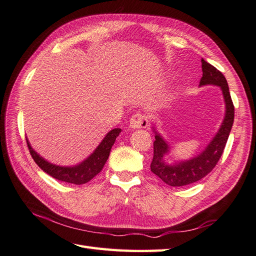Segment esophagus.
<instances>
[{"instance_id":"1","label":"esophagus","mask_w":256,"mask_h":256,"mask_svg":"<svg viewBox=\"0 0 256 256\" xmlns=\"http://www.w3.org/2000/svg\"><path fill=\"white\" fill-rule=\"evenodd\" d=\"M148 125V118L142 113H136L130 120V126L133 130L145 128Z\"/></svg>"}]
</instances>
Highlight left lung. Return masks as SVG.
I'll use <instances>...</instances> for the list:
<instances>
[{
    "label": "left lung",
    "mask_w": 256,
    "mask_h": 256,
    "mask_svg": "<svg viewBox=\"0 0 256 256\" xmlns=\"http://www.w3.org/2000/svg\"><path fill=\"white\" fill-rule=\"evenodd\" d=\"M201 64H202L201 66L202 67V78L200 79V86L208 84L220 86L226 104L224 118L219 131L199 155L187 160L175 162L174 164H168L165 162L164 157L170 153V145L156 131L155 126H153L155 142L150 170L172 187H182L194 184L202 179L214 170L224 153L233 121H234V106H233L229 86H228L224 76L212 64L206 62L204 59H201Z\"/></svg>",
    "instance_id": "8db88e82"
}]
</instances>
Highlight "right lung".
Instances as JSON below:
<instances>
[{
    "label": "right lung",
    "instance_id": "obj_1",
    "mask_svg": "<svg viewBox=\"0 0 256 256\" xmlns=\"http://www.w3.org/2000/svg\"><path fill=\"white\" fill-rule=\"evenodd\" d=\"M121 131V128L111 130L106 135V138L101 140V143L98 145V148L94 150V153L89 157H86L80 164L74 166H59L52 164V162L42 158L40 154H37V152L32 150L27 138L26 142L32 160H35L36 164L46 174L64 182L82 184L90 182L92 178L96 176L102 170L103 166H104L108 158V155H110L112 146Z\"/></svg>",
    "mask_w": 256,
    "mask_h": 256
}]
</instances>
